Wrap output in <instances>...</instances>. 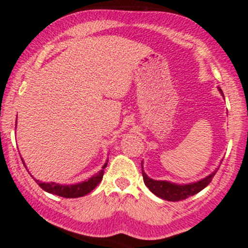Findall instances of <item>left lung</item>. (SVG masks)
Wrapping results in <instances>:
<instances>
[{"label": "left lung", "instance_id": "obj_1", "mask_svg": "<svg viewBox=\"0 0 248 248\" xmlns=\"http://www.w3.org/2000/svg\"><path fill=\"white\" fill-rule=\"evenodd\" d=\"M221 93L223 94L221 89H218ZM217 170H215L209 176L204 177V179L199 180L197 182H192V184L187 185H177L171 184L169 181H159V180H152L145 174L142 170V177H144V184L149 187L150 191L155 194V196L159 197V198L164 199V201L169 202H179L184 201V199L188 198V197L194 196L202 189H204L210 182L212 181V177L215 176Z\"/></svg>", "mask_w": 248, "mask_h": 248}]
</instances>
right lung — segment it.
Returning a JSON list of instances; mask_svg holds the SVG:
<instances>
[{"label": "right lung", "mask_w": 248, "mask_h": 248, "mask_svg": "<svg viewBox=\"0 0 248 248\" xmlns=\"http://www.w3.org/2000/svg\"><path fill=\"white\" fill-rule=\"evenodd\" d=\"M107 164L108 163L104 164L102 170L90 177L87 181L79 182V184L60 185L55 184V182H41L39 180H36V182L41 188H43L47 193L56 194V196L63 197V198H79V197L86 196L87 193H90L92 189H94L98 186V184L103 179L104 168L107 167Z\"/></svg>", "instance_id": "1"}]
</instances>
